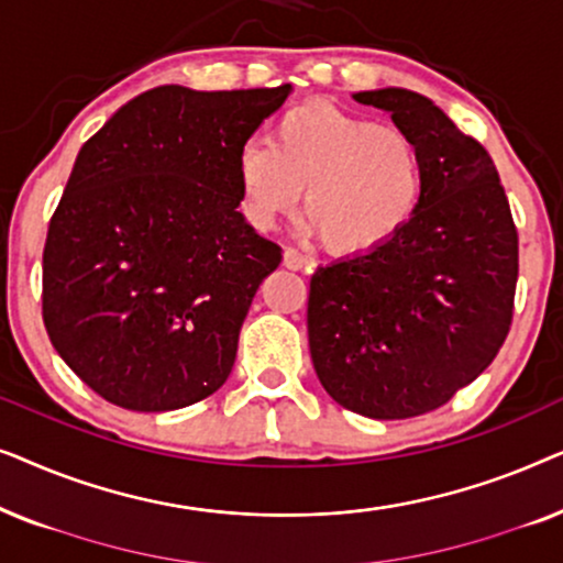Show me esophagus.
Masks as SVG:
<instances>
[{
    "instance_id": "1",
    "label": "esophagus",
    "mask_w": 563,
    "mask_h": 563,
    "mask_svg": "<svg viewBox=\"0 0 563 563\" xmlns=\"http://www.w3.org/2000/svg\"><path fill=\"white\" fill-rule=\"evenodd\" d=\"M284 266L291 268V272H302V268H310V258L302 256L297 249H287L284 251Z\"/></svg>"
}]
</instances>
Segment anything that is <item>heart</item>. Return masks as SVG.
<instances>
[{"label": "heart", "instance_id": "b5f03b06", "mask_svg": "<svg viewBox=\"0 0 563 563\" xmlns=\"http://www.w3.org/2000/svg\"><path fill=\"white\" fill-rule=\"evenodd\" d=\"M235 179L251 228L272 230L305 189V214L322 245L338 258H368L418 214L426 164L402 128L310 102L276 120L272 145L238 151Z\"/></svg>", "mask_w": 563, "mask_h": 563}]
</instances>
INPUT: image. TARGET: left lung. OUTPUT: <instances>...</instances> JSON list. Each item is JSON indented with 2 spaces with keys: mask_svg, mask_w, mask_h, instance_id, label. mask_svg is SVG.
Here are the masks:
<instances>
[{
  "mask_svg": "<svg viewBox=\"0 0 563 563\" xmlns=\"http://www.w3.org/2000/svg\"><path fill=\"white\" fill-rule=\"evenodd\" d=\"M353 99L415 137L426 191L387 249L312 274L307 335L338 405L405 420L445 405L495 361L512 320L518 230L489 153L441 107L399 87Z\"/></svg>",
  "mask_w": 563,
  "mask_h": 563,
  "instance_id": "left-lung-1",
  "label": "left lung"
}]
</instances>
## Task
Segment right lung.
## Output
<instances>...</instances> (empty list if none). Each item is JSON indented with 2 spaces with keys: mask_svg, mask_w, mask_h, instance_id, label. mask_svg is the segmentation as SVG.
<instances>
[{
  "mask_svg": "<svg viewBox=\"0 0 563 563\" xmlns=\"http://www.w3.org/2000/svg\"><path fill=\"white\" fill-rule=\"evenodd\" d=\"M291 95L166 84L76 156L43 251L53 349L107 402L166 412L218 391L282 249L243 212L238 151Z\"/></svg>",
  "mask_w": 563,
  "mask_h": 563,
  "instance_id": "obj_1",
  "label": "right lung"
}]
</instances>
